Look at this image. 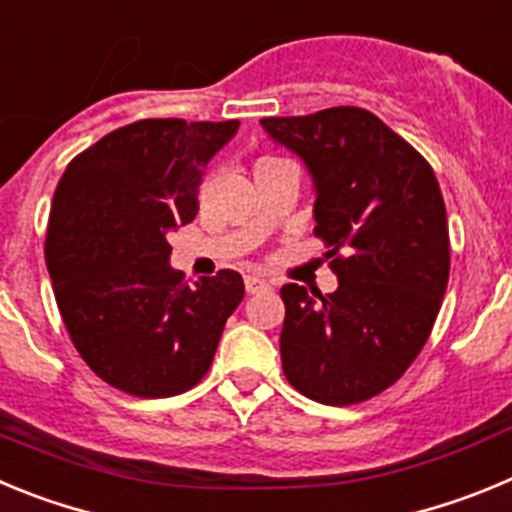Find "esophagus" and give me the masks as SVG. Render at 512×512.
I'll list each match as a JSON object with an SVG mask.
<instances>
[{
	"label": "esophagus",
	"mask_w": 512,
	"mask_h": 512,
	"mask_svg": "<svg viewBox=\"0 0 512 512\" xmlns=\"http://www.w3.org/2000/svg\"><path fill=\"white\" fill-rule=\"evenodd\" d=\"M269 289V282L261 277H246V292L248 295H259V292H266Z\"/></svg>",
	"instance_id": "esophagus-1"
}]
</instances>
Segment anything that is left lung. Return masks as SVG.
<instances>
[{
    "label": "left lung",
    "mask_w": 512,
    "mask_h": 512,
    "mask_svg": "<svg viewBox=\"0 0 512 512\" xmlns=\"http://www.w3.org/2000/svg\"><path fill=\"white\" fill-rule=\"evenodd\" d=\"M261 128L305 164L315 235L338 277L330 295L284 284L282 366L323 405H354L405 374L449 284V225L436 174L372 112L330 107L264 117ZM344 253L337 256V251Z\"/></svg>",
    "instance_id": "8db88e82"
}]
</instances>
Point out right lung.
Instances as JSON below:
<instances>
[{
  "mask_svg": "<svg viewBox=\"0 0 512 512\" xmlns=\"http://www.w3.org/2000/svg\"><path fill=\"white\" fill-rule=\"evenodd\" d=\"M238 120H138L71 161L53 194L45 261L81 359L135 397L187 392L243 300L238 271L184 282L169 233L192 223L210 158Z\"/></svg>",
  "mask_w": 512,
  "mask_h": 512,
  "instance_id": "1",
  "label": "right lung"
}]
</instances>
